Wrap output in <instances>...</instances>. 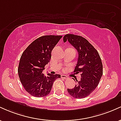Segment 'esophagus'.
Masks as SVG:
<instances>
[{"label":"esophagus","instance_id":"obj_1","mask_svg":"<svg viewBox=\"0 0 121 121\" xmlns=\"http://www.w3.org/2000/svg\"><path fill=\"white\" fill-rule=\"evenodd\" d=\"M61 78L64 79V80H66V79L68 78V77H67V76H66V75H64V74H62L61 75Z\"/></svg>","mask_w":121,"mask_h":121}]
</instances>
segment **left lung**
<instances>
[{
	"mask_svg": "<svg viewBox=\"0 0 121 121\" xmlns=\"http://www.w3.org/2000/svg\"><path fill=\"white\" fill-rule=\"evenodd\" d=\"M64 42L68 41L78 53L74 73L81 74V80L74 88L68 89L69 94L75 98H85L98 86L103 74V66L99 53L84 37L73 34L65 35ZM74 80V79H73Z\"/></svg>",
	"mask_w": 121,
	"mask_h": 121,
	"instance_id": "left-lung-1",
	"label": "left lung"
}]
</instances>
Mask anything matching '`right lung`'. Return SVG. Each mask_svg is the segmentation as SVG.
Listing matches in <instances>:
<instances>
[{"label": "right lung", "instance_id": "add662e5", "mask_svg": "<svg viewBox=\"0 0 121 121\" xmlns=\"http://www.w3.org/2000/svg\"><path fill=\"white\" fill-rule=\"evenodd\" d=\"M62 36L46 35L33 41L22 53L18 74L25 90L35 97H43L51 92L53 84L60 74L44 76L43 71L49 62L51 52Z\"/></svg>", "mask_w": 121, "mask_h": 121}]
</instances>
